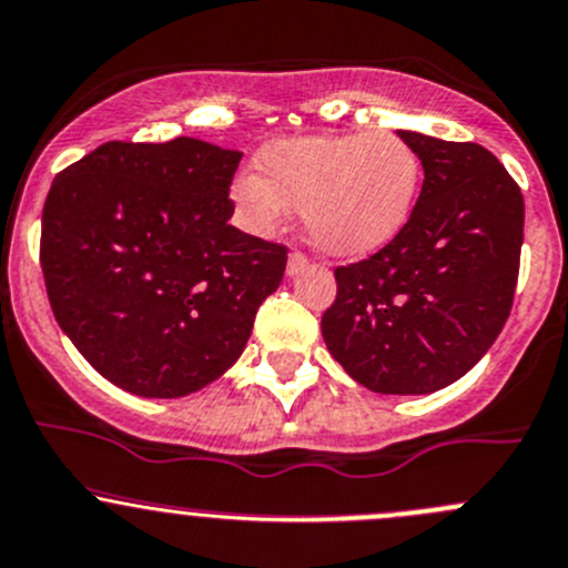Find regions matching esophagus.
<instances>
[{"label":"esophagus","instance_id":"1","mask_svg":"<svg viewBox=\"0 0 568 568\" xmlns=\"http://www.w3.org/2000/svg\"><path fill=\"white\" fill-rule=\"evenodd\" d=\"M308 265H312V262H308L306 254H301V251H292L290 260H286V273H290V276H297V273L306 271Z\"/></svg>","mask_w":568,"mask_h":568}]
</instances>
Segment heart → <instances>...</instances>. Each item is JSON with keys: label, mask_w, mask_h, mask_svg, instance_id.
Masks as SVG:
<instances>
[{"label": "heart", "mask_w": 568, "mask_h": 568, "mask_svg": "<svg viewBox=\"0 0 568 568\" xmlns=\"http://www.w3.org/2000/svg\"><path fill=\"white\" fill-rule=\"evenodd\" d=\"M260 172L232 183V199L256 230L301 210L308 241L344 260L374 254L410 221L420 161L396 133H342L273 142Z\"/></svg>", "instance_id": "1"}]
</instances>
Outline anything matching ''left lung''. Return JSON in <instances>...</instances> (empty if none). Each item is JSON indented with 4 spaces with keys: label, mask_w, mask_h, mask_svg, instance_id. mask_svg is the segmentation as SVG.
Listing matches in <instances>:
<instances>
[{
    "label": "left lung",
    "mask_w": 568,
    "mask_h": 568,
    "mask_svg": "<svg viewBox=\"0 0 568 568\" xmlns=\"http://www.w3.org/2000/svg\"><path fill=\"white\" fill-rule=\"evenodd\" d=\"M399 139L424 166L420 196L385 248L336 267L323 338L355 383L407 396L457 383L495 344L514 303L525 202L481 144Z\"/></svg>",
    "instance_id": "left-lung-1"
}]
</instances>
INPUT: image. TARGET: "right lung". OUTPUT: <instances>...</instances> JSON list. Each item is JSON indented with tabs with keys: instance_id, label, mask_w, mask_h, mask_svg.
Segmentation results:
<instances>
[{
	"instance_id": "right-lung-1",
	"label": "right lung",
	"mask_w": 568,
	"mask_h": 568,
	"mask_svg": "<svg viewBox=\"0 0 568 568\" xmlns=\"http://www.w3.org/2000/svg\"><path fill=\"white\" fill-rule=\"evenodd\" d=\"M243 153L178 136L106 142L43 204L40 267L57 323L116 388L178 399L245 349L286 248L230 224Z\"/></svg>"
}]
</instances>
